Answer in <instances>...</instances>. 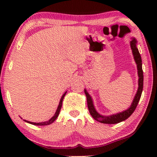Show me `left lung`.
Masks as SVG:
<instances>
[{"label": "left lung", "instance_id": "left-lung-1", "mask_svg": "<svg viewBox=\"0 0 157 157\" xmlns=\"http://www.w3.org/2000/svg\"><path fill=\"white\" fill-rule=\"evenodd\" d=\"M137 40L135 38H132V40L130 41L131 49L132 51L133 56H134V61L136 63L137 66V72H138L139 81H138V89H137L136 94L135 95L133 101L131 104L130 107L126 110L121 111V112L115 113V114L109 115V116H104L100 114L96 111V109L94 106L93 99L91 96L88 93L86 89H84V92L86 96L87 99V105L89 108V113L91 115V117L94 118L96 121L102 124H118L119 122L125 121L131 115L134 113V111L136 109L138 103L140 100L141 93L143 91V84H144V76H143V70H142V61H141V58L140 53L139 52L138 48H137Z\"/></svg>", "mask_w": 157, "mask_h": 157}]
</instances>
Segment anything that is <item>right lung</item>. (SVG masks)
<instances>
[{
	"label": "right lung",
	"instance_id": "1",
	"mask_svg": "<svg viewBox=\"0 0 157 157\" xmlns=\"http://www.w3.org/2000/svg\"><path fill=\"white\" fill-rule=\"evenodd\" d=\"M66 92H67V91H66L65 93L63 94V96H62V97L61 98V100H60L59 104V106H58V108L56 109V111L55 114L53 115V117H51V119H49L48 121H44V122H40V123H35V122L29 121H26V120H25V119H23V121H25V122H27V123H29V124H33V125H36V126H46V125H49V124H52L53 122L55 120L57 119V117H59V112H60V111H61V106H62V103H63V98H64V96H65V95H66Z\"/></svg>",
	"mask_w": 157,
	"mask_h": 157
}]
</instances>
